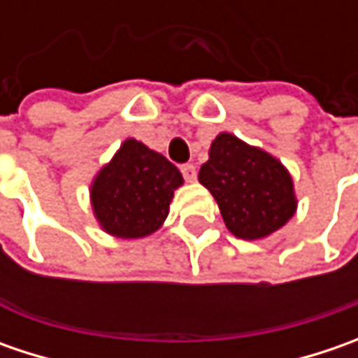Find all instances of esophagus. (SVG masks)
<instances>
[{
    "label": "esophagus",
    "instance_id": "34e87169",
    "mask_svg": "<svg viewBox=\"0 0 358 358\" xmlns=\"http://www.w3.org/2000/svg\"><path fill=\"white\" fill-rule=\"evenodd\" d=\"M181 173H183L185 181H189V183H193V181L197 179V167H195L193 163H185V165H181Z\"/></svg>",
    "mask_w": 358,
    "mask_h": 358
}]
</instances>
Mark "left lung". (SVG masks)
<instances>
[{"mask_svg": "<svg viewBox=\"0 0 358 358\" xmlns=\"http://www.w3.org/2000/svg\"><path fill=\"white\" fill-rule=\"evenodd\" d=\"M199 181L211 191L225 225L239 239L268 237L296 211L293 179L281 161L231 133L215 137Z\"/></svg>", "mask_w": 358, "mask_h": 358, "instance_id": "1", "label": "left lung"}]
</instances>
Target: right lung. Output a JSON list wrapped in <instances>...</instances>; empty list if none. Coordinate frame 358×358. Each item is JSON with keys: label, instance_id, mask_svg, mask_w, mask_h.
I'll return each mask as SVG.
<instances>
[{"label": "right lung", "instance_id": "right-lung-1", "mask_svg": "<svg viewBox=\"0 0 358 358\" xmlns=\"http://www.w3.org/2000/svg\"><path fill=\"white\" fill-rule=\"evenodd\" d=\"M183 175L171 161L137 139H125L90 189L93 215L105 233L139 239L155 233L169 215Z\"/></svg>", "mask_w": 358, "mask_h": 358}]
</instances>
